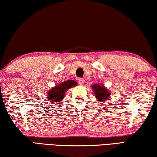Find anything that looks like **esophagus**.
I'll return each mask as SVG.
<instances>
[{"instance_id": "obj_1", "label": "esophagus", "mask_w": 157, "mask_h": 157, "mask_svg": "<svg viewBox=\"0 0 157 157\" xmlns=\"http://www.w3.org/2000/svg\"><path fill=\"white\" fill-rule=\"evenodd\" d=\"M78 83L80 85H83L84 83V78H79L78 79Z\"/></svg>"}]
</instances>
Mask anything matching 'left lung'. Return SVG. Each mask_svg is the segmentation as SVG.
<instances>
[{
	"label": "left lung",
	"instance_id": "obj_1",
	"mask_svg": "<svg viewBox=\"0 0 157 157\" xmlns=\"http://www.w3.org/2000/svg\"><path fill=\"white\" fill-rule=\"evenodd\" d=\"M91 88L94 90L95 96L97 98L98 101H99L100 102H105L109 98L111 95L110 91L103 85L98 84H93Z\"/></svg>",
	"mask_w": 157,
	"mask_h": 157
}]
</instances>
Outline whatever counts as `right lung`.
<instances>
[{
	"label": "right lung",
	"mask_w": 157,
	"mask_h": 157,
	"mask_svg": "<svg viewBox=\"0 0 157 157\" xmlns=\"http://www.w3.org/2000/svg\"><path fill=\"white\" fill-rule=\"evenodd\" d=\"M77 85H78V83L72 79L65 81L57 85L48 92V100H49L48 101H50L51 105H59L61 101L64 98L66 91L71 87L75 86Z\"/></svg>",
	"instance_id": "right-lung-1"
}]
</instances>
